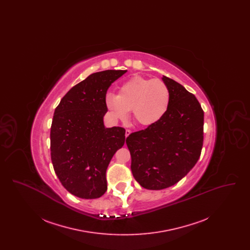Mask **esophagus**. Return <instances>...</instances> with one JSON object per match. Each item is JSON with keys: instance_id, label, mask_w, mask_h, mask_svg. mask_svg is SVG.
Returning <instances> with one entry per match:
<instances>
[{"instance_id": "1", "label": "esophagus", "mask_w": 250, "mask_h": 250, "mask_svg": "<svg viewBox=\"0 0 250 250\" xmlns=\"http://www.w3.org/2000/svg\"><path fill=\"white\" fill-rule=\"evenodd\" d=\"M130 134L131 130H129V129H126V130H125V137H126V138H127V137H128Z\"/></svg>"}]
</instances>
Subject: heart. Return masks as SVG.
<instances>
[{
	"label": "heart",
	"instance_id": "1",
	"mask_svg": "<svg viewBox=\"0 0 250 250\" xmlns=\"http://www.w3.org/2000/svg\"><path fill=\"white\" fill-rule=\"evenodd\" d=\"M105 102L114 119H126L132 109L139 125H151L165 116L170 105V91L159 79L135 76L120 86L118 95L108 93Z\"/></svg>",
	"mask_w": 250,
	"mask_h": 250
}]
</instances>
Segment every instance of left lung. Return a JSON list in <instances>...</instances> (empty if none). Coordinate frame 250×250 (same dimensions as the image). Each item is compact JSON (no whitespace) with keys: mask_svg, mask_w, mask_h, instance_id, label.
Masks as SVG:
<instances>
[{"mask_svg":"<svg viewBox=\"0 0 250 250\" xmlns=\"http://www.w3.org/2000/svg\"><path fill=\"white\" fill-rule=\"evenodd\" d=\"M170 91L165 116L126 138L134 178L146 189L169 188L190 170L202 153L204 112L196 96L163 76Z\"/></svg>","mask_w":250,"mask_h":250,"instance_id":"8db88e82","label":"left lung"}]
</instances>
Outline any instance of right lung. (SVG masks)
<instances>
[{"label": "right lung", "instance_id": "right-lung-1", "mask_svg": "<svg viewBox=\"0 0 250 250\" xmlns=\"http://www.w3.org/2000/svg\"><path fill=\"white\" fill-rule=\"evenodd\" d=\"M126 70L91 74L66 93L55 108L50 128V155L63 188L82 199L107 191V166L125 140V129L106 128L107 89Z\"/></svg>", "mask_w": 250, "mask_h": 250}]
</instances>
